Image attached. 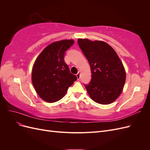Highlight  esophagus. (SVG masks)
<instances>
[{
  "instance_id": "obj_1",
  "label": "esophagus",
  "mask_w": 150,
  "mask_h": 150,
  "mask_svg": "<svg viewBox=\"0 0 150 150\" xmlns=\"http://www.w3.org/2000/svg\"><path fill=\"white\" fill-rule=\"evenodd\" d=\"M76 77H77V78H78V79H80V72H78V73L76 74Z\"/></svg>"
}]
</instances>
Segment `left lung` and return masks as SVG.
I'll list each match as a JSON object with an SVG mask.
<instances>
[{
  "mask_svg": "<svg viewBox=\"0 0 150 150\" xmlns=\"http://www.w3.org/2000/svg\"><path fill=\"white\" fill-rule=\"evenodd\" d=\"M78 42L91 70V80L84 85L89 96L101 104L115 101L126 81V72L118 56L110 45L101 40L79 39Z\"/></svg>",
  "mask_w": 150,
  "mask_h": 150,
  "instance_id": "left-lung-1",
  "label": "left lung"
}]
</instances>
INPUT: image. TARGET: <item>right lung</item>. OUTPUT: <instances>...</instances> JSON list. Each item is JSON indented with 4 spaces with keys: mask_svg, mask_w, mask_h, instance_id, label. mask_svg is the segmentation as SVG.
<instances>
[{
    "mask_svg": "<svg viewBox=\"0 0 150 150\" xmlns=\"http://www.w3.org/2000/svg\"><path fill=\"white\" fill-rule=\"evenodd\" d=\"M74 41L62 40L45 48L36 59L32 71V81L38 94L44 101L60 100L75 81L64 61V54Z\"/></svg>",
    "mask_w": 150,
    "mask_h": 150,
    "instance_id": "add662e5",
    "label": "right lung"
}]
</instances>
